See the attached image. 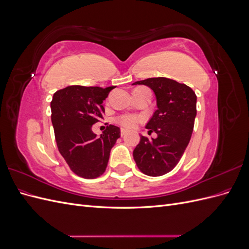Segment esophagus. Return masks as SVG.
Returning a JSON list of instances; mask_svg holds the SVG:
<instances>
[{"mask_svg":"<svg viewBox=\"0 0 249 249\" xmlns=\"http://www.w3.org/2000/svg\"><path fill=\"white\" fill-rule=\"evenodd\" d=\"M126 132H127V131H126L125 129H120V135H122V137L124 136V135L126 134Z\"/></svg>","mask_w":249,"mask_h":249,"instance_id":"1","label":"esophagus"}]
</instances>
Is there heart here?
Wrapping results in <instances>:
<instances>
[{"mask_svg":"<svg viewBox=\"0 0 249 249\" xmlns=\"http://www.w3.org/2000/svg\"><path fill=\"white\" fill-rule=\"evenodd\" d=\"M140 120L141 117L137 115H123L118 118V123L126 129H133L137 126Z\"/></svg>","mask_w":249,"mask_h":249,"instance_id":"obj_1","label":"heart"}]
</instances>
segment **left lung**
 I'll return each instance as SVG.
<instances>
[{
	"mask_svg": "<svg viewBox=\"0 0 249 249\" xmlns=\"http://www.w3.org/2000/svg\"><path fill=\"white\" fill-rule=\"evenodd\" d=\"M133 85H145L156 95L157 110L145 127L156 138L141 136L133 152L138 168L149 177L171 171L189 144L196 116V95L185 84L168 78H149Z\"/></svg>",
	"mask_w": 249,
	"mask_h": 249,
	"instance_id": "1",
	"label": "left lung"
}]
</instances>
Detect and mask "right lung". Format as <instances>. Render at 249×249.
I'll return each instance as SVG.
<instances>
[{
  "mask_svg": "<svg viewBox=\"0 0 249 249\" xmlns=\"http://www.w3.org/2000/svg\"><path fill=\"white\" fill-rule=\"evenodd\" d=\"M114 88L72 85L58 90L51 103L59 153L77 176L94 178L105 172L120 129L109 124L100 137L92 125L103 118L104 100Z\"/></svg>",
  "mask_w": 249,
  "mask_h": 249,
  "instance_id": "obj_1",
  "label": "right lung"
}]
</instances>
